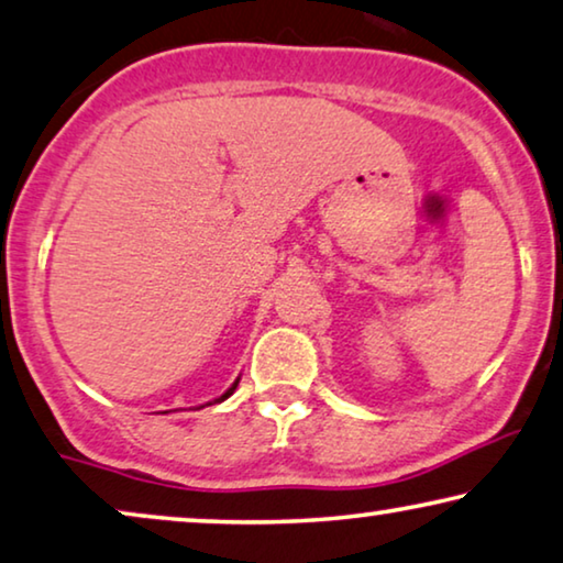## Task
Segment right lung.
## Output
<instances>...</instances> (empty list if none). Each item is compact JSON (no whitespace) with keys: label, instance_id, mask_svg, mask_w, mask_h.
<instances>
[{"label":"right lung","instance_id":"add662e5","mask_svg":"<svg viewBox=\"0 0 563 563\" xmlns=\"http://www.w3.org/2000/svg\"><path fill=\"white\" fill-rule=\"evenodd\" d=\"M236 385H240V377H236V379H234V385H232V387H229V390H227L224 395H221V398H217V400H213V402H221V400H227V398H229V395H232V393L236 390ZM206 406H211V402H206ZM201 408H203V406H201Z\"/></svg>","mask_w":563,"mask_h":563}]
</instances>
